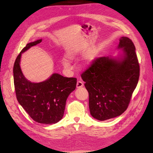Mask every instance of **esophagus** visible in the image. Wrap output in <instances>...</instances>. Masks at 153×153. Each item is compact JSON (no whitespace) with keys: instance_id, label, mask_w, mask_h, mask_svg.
Wrapping results in <instances>:
<instances>
[{"instance_id":"34e87169","label":"esophagus","mask_w":153,"mask_h":153,"mask_svg":"<svg viewBox=\"0 0 153 153\" xmlns=\"http://www.w3.org/2000/svg\"><path fill=\"white\" fill-rule=\"evenodd\" d=\"M83 86V82H82L81 81H77V85H76V87H77V88H81V87H82Z\"/></svg>"}]
</instances>
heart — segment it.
I'll return each mask as SVG.
<instances>
[{"instance_id": "b5f03b06", "label": "heart", "mask_w": 153, "mask_h": 153, "mask_svg": "<svg viewBox=\"0 0 153 153\" xmlns=\"http://www.w3.org/2000/svg\"><path fill=\"white\" fill-rule=\"evenodd\" d=\"M79 52L76 50H71L68 51V52L66 54V57L68 60L63 59L62 60V64L63 65V67L66 68H69L71 66V63L70 62V61H72L77 59L79 57ZM91 60L92 59H90L89 60V62H90Z\"/></svg>"}]
</instances>
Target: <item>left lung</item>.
Instances as JSON below:
<instances>
[{"label": "left lung", "instance_id": "obj_1", "mask_svg": "<svg viewBox=\"0 0 153 153\" xmlns=\"http://www.w3.org/2000/svg\"><path fill=\"white\" fill-rule=\"evenodd\" d=\"M116 56L97 59L82 75L89 93L93 117L105 120L121 115L128 108L139 77V65L134 43L122 37Z\"/></svg>", "mask_w": 153, "mask_h": 153}]
</instances>
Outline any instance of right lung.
<instances>
[{"label":"right lung","instance_id":"1","mask_svg":"<svg viewBox=\"0 0 153 153\" xmlns=\"http://www.w3.org/2000/svg\"><path fill=\"white\" fill-rule=\"evenodd\" d=\"M42 41L41 39L28 43L17 57L14 83L17 99L29 116L38 123L51 125L62 119L67 99L76 89L77 79L53 73L45 80L35 83L25 77L20 67L22 54Z\"/></svg>","mask_w":153,"mask_h":153}]
</instances>
